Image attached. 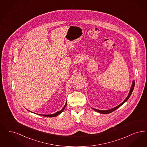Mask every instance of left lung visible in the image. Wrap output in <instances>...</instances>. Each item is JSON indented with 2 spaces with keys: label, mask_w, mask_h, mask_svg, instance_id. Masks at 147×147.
<instances>
[{
  "label": "left lung",
  "mask_w": 147,
  "mask_h": 147,
  "mask_svg": "<svg viewBox=\"0 0 147 147\" xmlns=\"http://www.w3.org/2000/svg\"><path fill=\"white\" fill-rule=\"evenodd\" d=\"M135 81L134 80V81L132 82V86H131V89H130V91H129V94H128L127 97L124 100L123 102L121 104H120L119 106H117V107H114V108H112V109H111L106 110V111H100V110L94 109V108H92V109L93 110L95 111H96V112H98V113H101V114H109V113H112V112H113V111H115L116 109H117V108H119L120 106H122L123 103H124L125 102H126L128 100V99L129 98L130 96L131 95V94L132 93V91H133V90H134V87H135Z\"/></svg>",
  "instance_id": "left-lung-1"
}]
</instances>
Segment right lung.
I'll return each mask as SVG.
<instances>
[{"instance_id":"right-lung-1","label":"right lung","mask_w":147,"mask_h":147,"mask_svg":"<svg viewBox=\"0 0 147 147\" xmlns=\"http://www.w3.org/2000/svg\"><path fill=\"white\" fill-rule=\"evenodd\" d=\"M66 105H67V102L65 103V106H64V107H63L60 111L56 112V113H55V114H49V115H44V114H38V115H41V116H44V117H56V116L59 115L63 111V110L65 109V107H66Z\"/></svg>"}]
</instances>
